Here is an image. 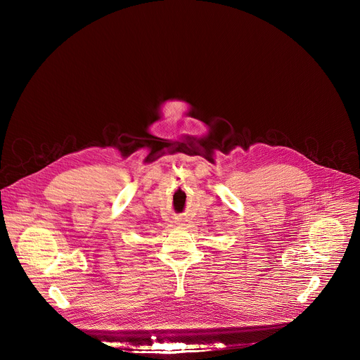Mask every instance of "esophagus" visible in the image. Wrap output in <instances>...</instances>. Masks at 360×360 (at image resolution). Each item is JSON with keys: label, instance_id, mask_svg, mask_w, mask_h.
Here are the masks:
<instances>
[{"label": "esophagus", "instance_id": "34e87169", "mask_svg": "<svg viewBox=\"0 0 360 360\" xmlns=\"http://www.w3.org/2000/svg\"><path fill=\"white\" fill-rule=\"evenodd\" d=\"M176 222H178V225H185V218H182V217H179L178 219H176Z\"/></svg>", "mask_w": 360, "mask_h": 360}]
</instances>
